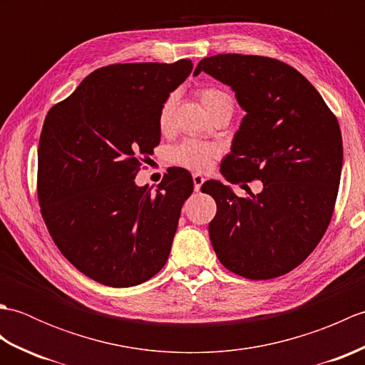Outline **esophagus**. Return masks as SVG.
<instances>
[{
	"label": "esophagus",
	"mask_w": 365,
	"mask_h": 365,
	"mask_svg": "<svg viewBox=\"0 0 365 365\" xmlns=\"http://www.w3.org/2000/svg\"><path fill=\"white\" fill-rule=\"evenodd\" d=\"M205 182V177L202 174H192V183H195V190L199 191L202 183Z\"/></svg>",
	"instance_id": "esophagus-1"
}]
</instances>
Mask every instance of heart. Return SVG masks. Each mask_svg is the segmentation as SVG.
I'll list each match as a JSON object with an SVG mask.
<instances>
[{"mask_svg":"<svg viewBox=\"0 0 365 365\" xmlns=\"http://www.w3.org/2000/svg\"><path fill=\"white\" fill-rule=\"evenodd\" d=\"M197 96L208 114L222 106H227L234 111V100H232V97L226 91H222L220 88L204 86L197 89ZM175 94H170L165 98V102L160 106L158 127L161 130V133H168V131L173 128V115L175 110ZM218 155V145H215L212 143L196 141V139H185V141L170 147L169 161L175 166L187 168L190 170H205Z\"/></svg>","mask_w":365,"mask_h":365,"instance_id":"heart-1","label":"heart"}]
</instances>
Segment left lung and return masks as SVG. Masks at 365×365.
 Segmentation results:
<instances>
[{"label": "left lung", "instance_id": "obj_1", "mask_svg": "<svg viewBox=\"0 0 365 365\" xmlns=\"http://www.w3.org/2000/svg\"><path fill=\"white\" fill-rule=\"evenodd\" d=\"M205 72L235 91L246 111L221 174L230 183L262 180L264 190L240 197L207 180L200 191L216 202L208 224L212 246L232 273L273 279L307 259L334 212L344 147L337 118L297 68L273 58L216 54Z\"/></svg>", "mask_w": 365, "mask_h": 365}]
</instances>
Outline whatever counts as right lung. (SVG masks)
<instances>
[{"instance_id":"obj_1","label":"right lung","mask_w":365,"mask_h":365,"mask_svg":"<svg viewBox=\"0 0 365 365\" xmlns=\"http://www.w3.org/2000/svg\"><path fill=\"white\" fill-rule=\"evenodd\" d=\"M191 71V59L106 66L46 114L37 150L42 218L64 257L100 284H143L168 260L191 174L170 168L153 192L135 177L160 144L161 103Z\"/></svg>"}]
</instances>
